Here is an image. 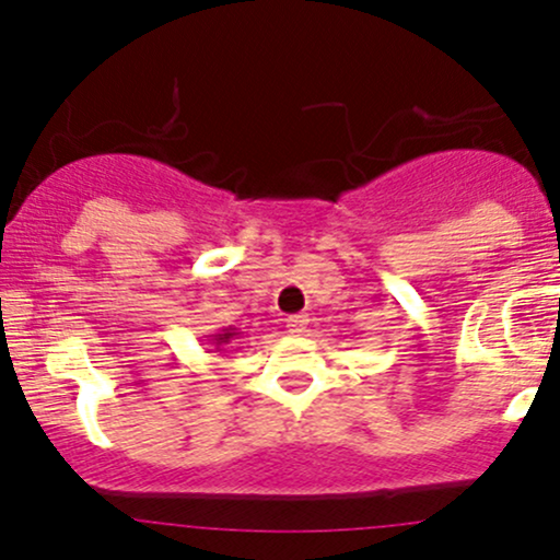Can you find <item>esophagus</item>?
<instances>
[{"label": "esophagus", "mask_w": 560, "mask_h": 560, "mask_svg": "<svg viewBox=\"0 0 560 560\" xmlns=\"http://www.w3.org/2000/svg\"><path fill=\"white\" fill-rule=\"evenodd\" d=\"M305 326H307L305 313H294V316L287 318V329L292 334H302V331H305Z\"/></svg>", "instance_id": "34e87169"}]
</instances>
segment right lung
Here are the masks:
<instances>
[{
  "label": "right lung",
  "mask_w": 560,
  "mask_h": 560,
  "mask_svg": "<svg viewBox=\"0 0 560 560\" xmlns=\"http://www.w3.org/2000/svg\"><path fill=\"white\" fill-rule=\"evenodd\" d=\"M236 334H240V331H236L234 326H226V329H221V331H215V334H208V345L215 347V350H218V347H221V345H229L231 339H236Z\"/></svg>",
  "instance_id": "add662e5"
}]
</instances>
